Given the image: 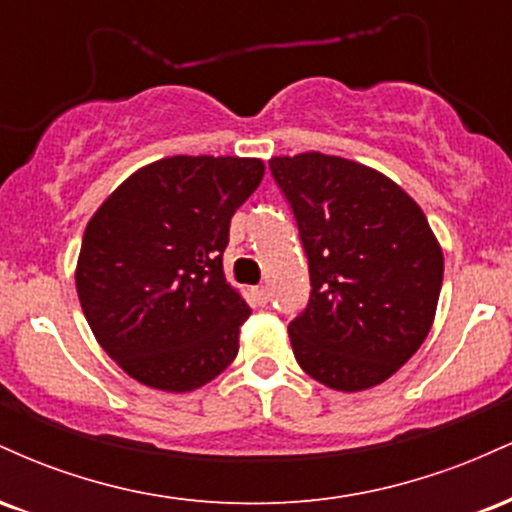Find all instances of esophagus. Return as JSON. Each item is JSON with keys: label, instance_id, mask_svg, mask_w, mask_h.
Segmentation results:
<instances>
[{"label": "esophagus", "instance_id": "esophagus-1", "mask_svg": "<svg viewBox=\"0 0 512 512\" xmlns=\"http://www.w3.org/2000/svg\"><path fill=\"white\" fill-rule=\"evenodd\" d=\"M255 298H257V301H260L262 305L267 303V301H269V289H267V286H257V289H255Z\"/></svg>", "mask_w": 512, "mask_h": 512}]
</instances>
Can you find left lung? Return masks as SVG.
Wrapping results in <instances>:
<instances>
[{
    "label": "left lung",
    "instance_id": "1",
    "mask_svg": "<svg viewBox=\"0 0 512 512\" xmlns=\"http://www.w3.org/2000/svg\"><path fill=\"white\" fill-rule=\"evenodd\" d=\"M296 216L310 301L289 325L310 378L339 392L385 383L424 344L443 286L426 214L397 182L342 156L269 161Z\"/></svg>",
    "mask_w": 512,
    "mask_h": 512
}]
</instances>
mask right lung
Wrapping results in <instances>:
<instances>
[{
  "instance_id": "add662e5",
  "label": "right lung",
  "mask_w": 512,
  "mask_h": 512,
  "mask_svg": "<svg viewBox=\"0 0 512 512\" xmlns=\"http://www.w3.org/2000/svg\"><path fill=\"white\" fill-rule=\"evenodd\" d=\"M262 175L260 158H161L91 216L76 293L98 344L129 378L192 392L231 366L250 308L223 276V250Z\"/></svg>"
}]
</instances>
